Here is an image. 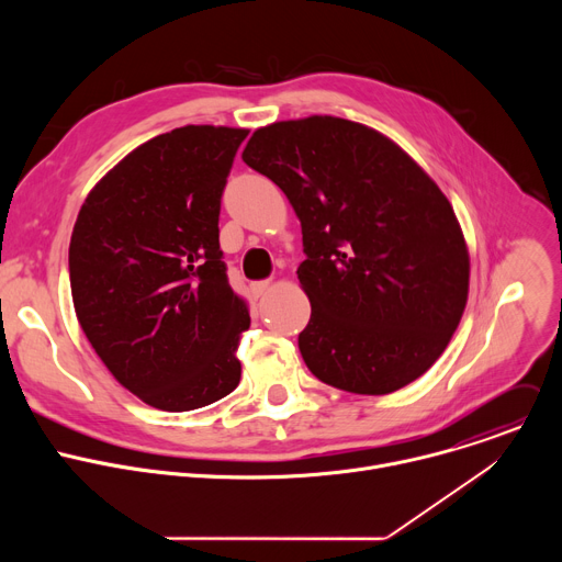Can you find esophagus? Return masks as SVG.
<instances>
[{"mask_svg":"<svg viewBox=\"0 0 562 562\" xmlns=\"http://www.w3.org/2000/svg\"><path fill=\"white\" fill-rule=\"evenodd\" d=\"M271 286H273V282L265 280V282H256V284H251V291H254V295H256V297H262V295H267V293L271 291Z\"/></svg>","mask_w":562,"mask_h":562,"instance_id":"obj_1","label":"esophagus"}]
</instances>
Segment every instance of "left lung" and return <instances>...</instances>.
I'll list each match as a JSON object with an SVG mask.
<instances>
[{
  "label": "left lung",
  "mask_w": 562,
  "mask_h": 562,
  "mask_svg": "<svg viewBox=\"0 0 562 562\" xmlns=\"http://www.w3.org/2000/svg\"><path fill=\"white\" fill-rule=\"evenodd\" d=\"M243 159L284 191L302 226L308 371L362 395L420 378L469 293L467 243L438 184L386 135L331 115L262 126Z\"/></svg>",
  "instance_id": "1"
}]
</instances>
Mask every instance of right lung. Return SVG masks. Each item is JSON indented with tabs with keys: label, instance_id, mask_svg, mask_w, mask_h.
I'll use <instances>...</instances> for the list:
<instances>
[{
	"label": "right lung",
	"instance_id": "obj_1",
	"mask_svg": "<svg viewBox=\"0 0 562 562\" xmlns=\"http://www.w3.org/2000/svg\"><path fill=\"white\" fill-rule=\"evenodd\" d=\"M247 128L189 124L117 162L87 195L70 235L79 327L142 403L191 412L239 384L247 302L220 251V200Z\"/></svg>",
	"mask_w": 562,
	"mask_h": 562
}]
</instances>
